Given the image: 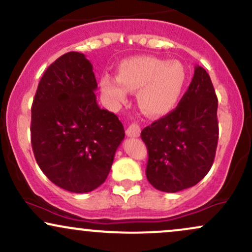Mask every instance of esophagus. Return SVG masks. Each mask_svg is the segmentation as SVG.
<instances>
[{
    "label": "esophagus",
    "instance_id": "34e87169",
    "mask_svg": "<svg viewBox=\"0 0 252 252\" xmlns=\"http://www.w3.org/2000/svg\"><path fill=\"white\" fill-rule=\"evenodd\" d=\"M126 134L129 137H138L141 134V128L138 124H130V126L126 128Z\"/></svg>",
    "mask_w": 252,
    "mask_h": 252
}]
</instances>
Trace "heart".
I'll list each match as a JSON object with an SVG mask.
<instances>
[{"label":"heart","instance_id":"obj_1","mask_svg":"<svg viewBox=\"0 0 252 252\" xmlns=\"http://www.w3.org/2000/svg\"><path fill=\"white\" fill-rule=\"evenodd\" d=\"M186 68L178 60L166 62L153 56L132 57L118 66V76L104 74L100 88L114 103H122L128 90L137 92V104L144 115L161 117L175 108L186 84Z\"/></svg>","mask_w":252,"mask_h":252}]
</instances>
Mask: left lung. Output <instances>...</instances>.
I'll return each instance as SVG.
<instances>
[{
	"instance_id": "1",
	"label": "left lung",
	"mask_w": 252,
	"mask_h": 252,
	"mask_svg": "<svg viewBox=\"0 0 252 252\" xmlns=\"http://www.w3.org/2000/svg\"><path fill=\"white\" fill-rule=\"evenodd\" d=\"M217 109L209 73L195 66L178 106L141 131L148 149L146 175L156 189L179 192L194 186L209 173L218 144Z\"/></svg>"
}]
</instances>
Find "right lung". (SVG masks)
I'll return each instance as SVG.
<instances>
[{
    "mask_svg": "<svg viewBox=\"0 0 252 252\" xmlns=\"http://www.w3.org/2000/svg\"><path fill=\"white\" fill-rule=\"evenodd\" d=\"M96 77L83 53L51 63L32 105L31 141L43 174L57 186L88 193L105 181L124 138L118 117L100 109Z\"/></svg>",
    "mask_w": 252,
    "mask_h": 252,
    "instance_id": "add662e5",
    "label": "right lung"
}]
</instances>
